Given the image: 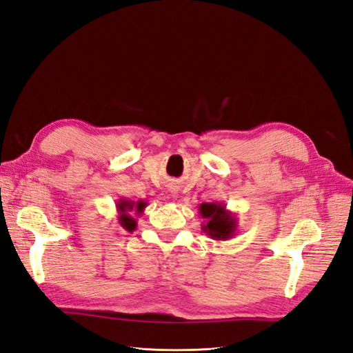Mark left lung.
Returning <instances> with one entry per match:
<instances>
[{"instance_id":"left-lung-1","label":"left lung","mask_w":353,"mask_h":353,"mask_svg":"<svg viewBox=\"0 0 353 353\" xmlns=\"http://www.w3.org/2000/svg\"><path fill=\"white\" fill-rule=\"evenodd\" d=\"M199 213L206 223H203L201 230L213 240L225 241L232 239L237 232V218L234 213L227 210L222 203H201Z\"/></svg>"}]
</instances>
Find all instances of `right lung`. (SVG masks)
I'll return each mask as SVG.
<instances>
[{"label":"right lung","mask_w":353,"mask_h":353,"mask_svg":"<svg viewBox=\"0 0 353 353\" xmlns=\"http://www.w3.org/2000/svg\"><path fill=\"white\" fill-rule=\"evenodd\" d=\"M147 206V201L138 200V201H132V200H125L121 199L117 201V212H119V216H117V221H119L121 227L126 231L132 232L137 228V221L135 218H132V215H130V212H135V215H141Z\"/></svg>","instance_id":"1"}]
</instances>
